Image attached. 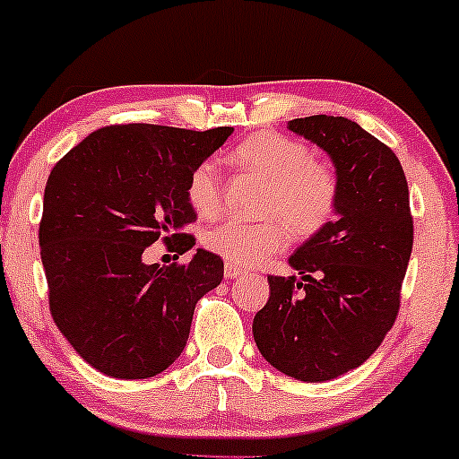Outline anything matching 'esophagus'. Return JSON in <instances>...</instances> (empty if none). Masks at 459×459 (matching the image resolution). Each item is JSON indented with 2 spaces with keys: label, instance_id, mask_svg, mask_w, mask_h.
I'll return each instance as SVG.
<instances>
[{
  "label": "esophagus",
  "instance_id": "34e87169",
  "mask_svg": "<svg viewBox=\"0 0 459 459\" xmlns=\"http://www.w3.org/2000/svg\"><path fill=\"white\" fill-rule=\"evenodd\" d=\"M241 273H244V270H241L239 265H235V263H226V265H224V276L226 278H237V276H241Z\"/></svg>",
  "mask_w": 459,
  "mask_h": 459
}]
</instances>
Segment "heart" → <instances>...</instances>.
Here are the masks:
<instances>
[{
  "instance_id": "b5f03b06",
  "label": "heart",
  "mask_w": 459,
  "mask_h": 459,
  "mask_svg": "<svg viewBox=\"0 0 459 459\" xmlns=\"http://www.w3.org/2000/svg\"><path fill=\"white\" fill-rule=\"evenodd\" d=\"M233 160L270 181L263 222L224 220L204 233L207 250L235 265H259L284 250L291 229L299 237L315 235L330 222L339 203V177L328 161L315 160L304 142L289 135L261 131L241 142ZM187 200L203 218L222 209V178L215 160H203L187 181Z\"/></svg>"
}]
</instances>
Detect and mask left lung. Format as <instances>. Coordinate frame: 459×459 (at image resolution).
<instances>
[{
  "mask_svg": "<svg viewBox=\"0 0 459 459\" xmlns=\"http://www.w3.org/2000/svg\"><path fill=\"white\" fill-rule=\"evenodd\" d=\"M332 157L336 215L291 255L298 276H267L255 315L256 347L278 371L325 382L360 367L397 319L414 224L397 155L343 116L289 120Z\"/></svg>",
  "mask_w": 459,
  "mask_h": 459,
  "instance_id": "obj_1",
  "label": "left lung"
}]
</instances>
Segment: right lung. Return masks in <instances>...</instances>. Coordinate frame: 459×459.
Here are the masks:
<instances>
[{"instance_id":"add662e5","label":"right lung","mask_w":459,"mask_h":459,"mask_svg":"<svg viewBox=\"0 0 459 459\" xmlns=\"http://www.w3.org/2000/svg\"><path fill=\"white\" fill-rule=\"evenodd\" d=\"M233 127L192 131L112 125L56 163L45 186L39 241L49 310L88 365L120 380L168 368L187 343L198 299L222 282L218 255L146 265L155 241L178 255L196 244L187 200L194 168Z\"/></svg>"}]
</instances>
